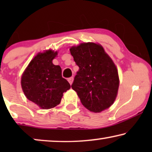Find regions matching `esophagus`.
I'll use <instances>...</instances> for the list:
<instances>
[{
	"mask_svg": "<svg viewBox=\"0 0 152 152\" xmlns=\"http://www.w3.org/2000/svg\"><path fill=\"white\" fill-rule=\"evenodd\" d=\"M73 80H74V78L72 77H70V78H68V82L70 83V85H71V84H72V82H73Z\"/></svg>",
	"mask_w": 152,
	"mask_h": 152,
	"instance_id": "1",
	"label": "esophagus"
}]
</instances>
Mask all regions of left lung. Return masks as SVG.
Instances as JSON below:
<instances>
[{
  "label": "left lung",
  "instance_id": "8db88e82",
  "mask_svg": "<svg viewBox=\"0 0 152 152\" xmlns=\"http://www.w3.org/2000/svg\"><path fill=\"white\" fill-rule=\"evenodd\" d=\"M70 51L80 68L71 87L83 106L93 113L109 109L115 100L120 84L113 60L97 43H81L70 47Z\"/></svg>",
  "mask_w": 152,
  "mask_h": 152
}]
</instances>
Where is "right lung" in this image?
<instances>
[{"label": "right lung", "mask_w": 152, "mask_h": 152, "mask_svg": "<svg viewBox=\"0 0 152 152\" xmlns=\"http://www.w3.org/2000/svg\"><path fill=\"white\" fill-rule=\"evenodd\" d=\"M58 52H40L27 66L21 76V88L27 99L42 109H50L61 102L63 93L70 85L62 77L61 68L53 63Z\"/></svg>", "instance_id": "obj_1"}]
</instances>
